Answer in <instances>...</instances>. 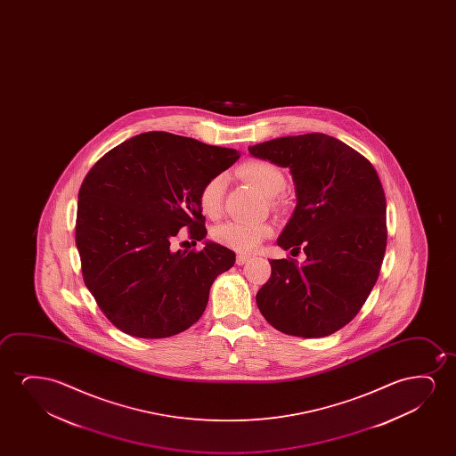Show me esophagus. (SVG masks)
I'll return each instance as SVG.
<instances>
[{
    "label": "esophagus",
    "instance_id": "obj_1",
    "mask_svg": "<svg viewBox=\"0 0 456 456\" xmlns=\"http://www.w3.org/2000/svg\"><path fill=\"white\" fill-rule=\"evenodd\" d=\"M249 262V256H238L237 265H244V263Z\"/></svg>",
    "mask_w": 456,
    "mask_h": 456
}]
</instances>
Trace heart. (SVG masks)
I'll return each instance as SVG.
<instances>
[{"instance_id": "obj_1", "label": "heart", "mask_w": 456, "mask_h": 456, "mask_svg": "<svg viewBox=\"0 0 456 456\" xmlns=\"http://www.w3.org/2000/svg\"><path fill=\"white\" fill-rule=\"evenodd\" d=\"M240 175L254 187L258 188L265 196L273 198L281 193L287 185L285 175L274 163L265 160H249L240 167ZM225 175H213L212 179L202 185L200 191V206L204 215L210 218H218L223 210L224 200ZM273 233L268 223H246V221H227L213 229V240L225 248L249 254L262 243L265 238Z\"/></svg>"}]
</instances>
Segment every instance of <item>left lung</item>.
<instances>
[{"label": "left lung", "instance_id": "obj_1", "mask_svg": "<svg viewBox=\"0 0 456 456\" xmlns=\"http://www.w3.org/2000/svg\"><path fill=\"white\" fill-rule=\"evenodd\" d=\"M256 159L289 168L296 208L277 238L305 262L269 260L271 277L256 305L274 329L329 337L355 318L380 274L387 250V198L372 163L325 134L249 146Z\"/></svg>", "mask_w": 456, "mask_h": 456}]
</instances>
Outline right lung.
Masks as SVG:
<instances>
[{
  "instance_id": "obj_1",
  "label": "right lung",
  "mask_w": 456,
  "mask_h": 456,
  "mask_svg": "<svg viewBox=\"0 0 456 456\" xmlns=\"http://www.w3.org/2000/svg\"><path fill=\"white\" fill-rule=\"evenodd\" d=\"M240 159L169 132H144L109 151L82 182L76 246L82 275L106 318L137 338L187 330L206 310L219 274L235 252L213 241L171 250L181 229L194 243L207 235L202 185Z\"/></svg>"
}]
</instances>
